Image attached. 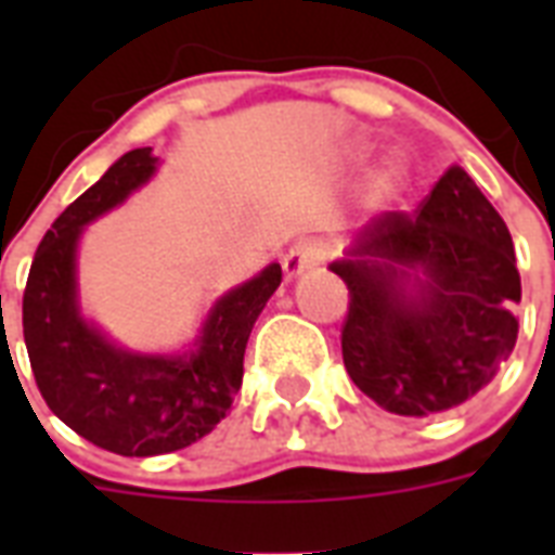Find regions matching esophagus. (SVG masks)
<instances>
[{"mask_svg":"<svg viewBox=\"0 0 555 555\" xmlns=\"http://www.w3.org/2000/svg\"><path fill=\"white\" fill-rule=\"evenodd\" d=\"M322 261V244L320 242H296L291 250L282 256V268L287 279L302 276L305 270L317 268Z\"/></svg>","mask_w":555,"mask_h":555,"instance_id":"1","label":"esophagus"}]
</instances>
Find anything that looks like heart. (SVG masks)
Segmentation results:
<instances>
[{
  "instance_id": "b5f03b06",
  "label": "heart",
  "mask_w": 555,
  "mask_h": 555,
  "mask_svg": "<svg viewBox=\"0 0 555 555\" xmlns=\"http://www.w3.org/2000/svg\"><path fill=\"white\" fill-rule=\"evenodd\" d=\"M405 178V167L403 160L397 158H388L386 167L379 169V178H377V190L383 192V195H388V192H395L397 186L403 184Z\"/></svg>"
}]
</instances>
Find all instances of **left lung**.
Returning a JSON list of instances; mask_svg holds the SVG:
<instances>
[{
    "mask_svg": "<svg viewBox=\"0 0 555 555\" xmlns=\"http://www.w3.org/2000/svg\"><path fill=\"white\" fill-rule=\"evenodd\" d=\"M331 270L348 285L343 363L386 412L455 409L516 348L513 238L461 167H449L414 212L371 218Z\"/></svg>",
    "mask_w": 555,
    "mask_h": 555,
    "instance_id": "left-lung-1",
    "label": "left lung"
}]
</instances>
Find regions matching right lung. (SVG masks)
I'll list each match as a JSON object with an SVG mask.
<instances>
[{"instance_id": "1", "label": "right lung", "mask_w": 555, "mask_h": 555, "mask_svg": "<svg viewBox=\"0 0 555 555\" xmlns=\"http://www.w3.org/2000/svg\"><path fill=\"white\" fill-rule=\"evenodd\" d=\"M158 167L152 146L126 152L98 184L60 212L30 261L22 334L48 409L80 438L115 455L184 449L216 429L244 377L250 331L282 282L276 261L212 305L184 354H134L82 320L77 242L82 227L124 204Z\"/></svg>"}]
</instances>
